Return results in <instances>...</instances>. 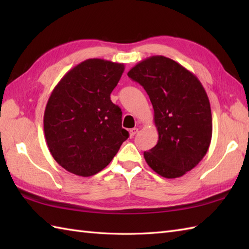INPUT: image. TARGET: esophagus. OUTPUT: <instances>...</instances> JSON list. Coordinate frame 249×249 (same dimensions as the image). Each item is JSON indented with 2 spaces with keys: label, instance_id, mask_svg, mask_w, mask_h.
<instances>
[{
  "label": "esophagus",
  "instance_id": "obj_1",
  "mask_svg": "<svg viewBox=\"0 0 249 249\" xmlns=\"http://www.w3.org/2000/svg\"><path fill=\"white\" fill-rule=\"evenodd\" d=\"M138 133V128H131L130 130H129V137L130 138H133V137Z\"/></svg>",
  "mask_w": 249,
  "mask_h": 249
}]
</instances>
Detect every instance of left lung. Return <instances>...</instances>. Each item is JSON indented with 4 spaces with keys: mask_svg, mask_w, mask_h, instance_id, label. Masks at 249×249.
<instances>
[{
    "mask_svg": "<svg viewBox=\"0 0 249 249\" xmlns=\"http://www.w3.org/2000/svg\"><path fill=\"white\" fill-rule=\"evenodd\" d=\"M141 84L154 109L157 144L144 152L153 170L176 178L204 157L212 139V113L204 88L193 72L169 57L150 56L127 72Z\"/></svg>",
    "mask_w": 249,
    "mask_h": 249,
    "instance_id": "obj_1",
    "label": "left lung"
}]
</instances>
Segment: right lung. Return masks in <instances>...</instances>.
Segmentation results:
<instances>
[{
  "mask_svg": "<svg viewBox=\"0 0 249 249\" xmlns=\"http://www.w3.org/2000/svg\"><path fill=\"white\" fill-rule=\"evenodd\" d=\"M124 68L121 63L89 59L67 71L52 91L44 114L46 142L68 172L98 173L128 138L121 108L110 99Z\"/></svg>",
  "mask_w": 249,
  "mask_h": 249,
  "instance_id": "right-lung-1",
  "label": "right lung"
}]
</instances>
